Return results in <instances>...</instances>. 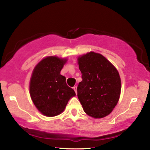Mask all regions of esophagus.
Wrapping results in <instances>:
<instances>
[{"label": "esophagus", "instance_id": "34e87169", "mask_svg": "<svg viewBox=\"0 0 150 150\" xmlns=\"http://www.w3.org/2000/svg\"><path fill=\"white\" fill-rule=\"evenodd\" d=\"M73 89H74V91H75L76 93H77V87H76V86H74V87H73Z\"/></svg>", "mask_w": 150, "mask_h": 150}]
</instances>
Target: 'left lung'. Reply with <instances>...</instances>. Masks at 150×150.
Masks as SVG:
<instances>
[{
	"instance_id": "1",
	"label": "left lung",
	"mask_w": 150,
	"mask_h": 150,
	"mask_svg": "<svg viewBox=\"0 0 150 150\" xmlns=\"http://www.w3.org/2000/svg\"><path fill=\"white\" fill-rule=\"evenodd\" d=\"M82 81L77 96L88 115L102 118L109 115L117 105L121 93L118 71L99 53L90 52L78 58Z\"/></svg>"
}]
</instances>
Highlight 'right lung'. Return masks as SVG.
<instances>
[{"mask_svg": "<svg viewBox=\"0 0 150 150\" xmlns=\"http://www.w3.org/2000/svg\"><path fill=\"white\" fill-rule=\"evenodd\" d=\"M67 59L47 57L36 65L30 81V95L39 111L47 117H54L64 110L75 91L67 85L61 69Z\"/></svg>", "mask_w": 150, "mask_h": 150, "instance_id": "add662e5", "label": "right lung"}]
</instances>
